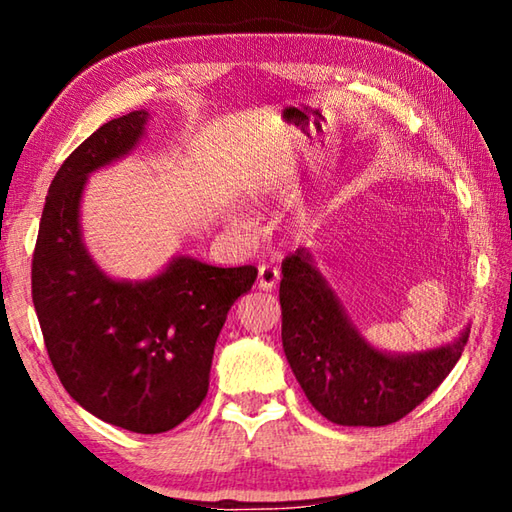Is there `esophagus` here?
Listing matches in <instances>:
<instances>
[{"mask_svg":"<svg viewBox=\"0 0 512 512\" xmlns=\"http://www.w3.org/2000/svg\"><path fill=\"white\" fill-rule=\"evenodd\" d=\"M277 282H280V268L271 266V264L259 266V273H257V287L259 289L273 291L277 287Z\"/></svg>","mask_w":512,"mask_h":512,"instance_id":"34e87169","label":"esophagus"}]
</instances>
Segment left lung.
I'll return each mask as SVG.
<instances>
[{
	"mask_svg": "<svg viewBox=\"0 0 512 512\" xmlns=\"http://www.w3.org/2000/svg\"><path fill=\"white\" fill-rule=\"evenodd\" d=\"M282 345L311 406L345 427H386L409 415L461 359L467 332L445 348L384 354L361 339L305 250L282 262Z\"/></svg>",
	"mask_w": 512,
	"mask_h": 512,
	"instance_id": "left-lung-1",
	"label": "left lung"
}]
</instances>
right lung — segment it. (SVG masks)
<instances>
[{
	"mask_svg": "<svg viewBox=\"0 0 512 512\" xmlns=\"http://www.w3.org/2000/svg\"><path fill=\"white\" fill-rule=\"evenodd\" d=\"M149 112L94 131L51 180L31 264V296L60 384L85 411L135 433L187 420L210 388L214 345L255 266L178 257L146 282H115L85 250L79 205L88 173L128 153Z\"/></svg>",
	"mask_w": 512,
	"mask_h": 512,
	"instance_id": "right-lung-1",
	"label": "right lung"
}]
</instances>
